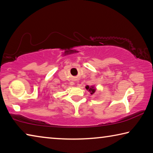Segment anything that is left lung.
<instances>
[{"instance_id": "8db88e82", "label": "left lung", "mask_w": 153, "mask_h": 153, "mask_svg": "<svg viewBox=\"0 0 153 153\" xmlns=\"http://www.w3.org/2000/svg\"><path fill=\"white\" fill-rule=\"evenodd\" d=\"M86 90H88V91L91 94H94L95 92H96V88H94V86H86Z\"/></svg>"}]
</instances>
